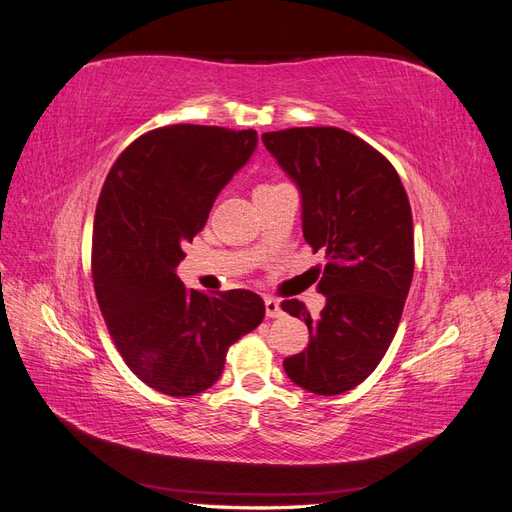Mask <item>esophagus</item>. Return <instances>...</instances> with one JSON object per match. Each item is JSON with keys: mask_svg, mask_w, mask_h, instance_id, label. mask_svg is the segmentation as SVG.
<instances>
[{"mask_svg": "<svg viewBox=\"0 0 512 512\" xmlns=\"http://www.w3.org/2000/svg\"><path fill=\"white\" fill-rule=\"evenodd\" d=\"M265 309H267V316H269V318H277V316H282V307H280V301L273 299V297H267V299H265Z\"/></svg>", "mask_w": 512, "mask_h": 512, "instance_id": "1", "label": "esophagus"}]
</instances>
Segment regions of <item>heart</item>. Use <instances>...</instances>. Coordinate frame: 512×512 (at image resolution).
<instances>
[{
    "mask_svg": "<svg viewBox=\"0 0 512 512\" xmlns=\"http://www.w3.org/2000/svg\"><path fill=\"white\" fill-rule=\"evenodd\" d=\"M260 188H271V185H258V188H256V190H260Z\"/></svg>",
    "mask_w": 512,
    "mask_h": 512,
    "instance_id": "heart-1",
    "label": "heart"
}]
</instances>
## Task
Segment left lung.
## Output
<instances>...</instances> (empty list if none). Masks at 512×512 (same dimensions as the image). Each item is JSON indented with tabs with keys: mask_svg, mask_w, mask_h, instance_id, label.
<instances>
[{
	"mask_svg": "<svg viewBox=\"0 0 512 512\" xmlns=\"http://www.w3.org/2000/svg\"><path fill=\"white\" fill-rule=\"evenodd\" d=\"M262 143L299 185L303 237L327 258L320 318L297 299L282 303L309 329L307 348L284 369L309 393H346L378 367L404 314L414 273L408 194L393 164L346 130L288 128Z\"/></svg>",
	"mask_w": 512,
	"mask_h": 512,
	"instance_id": "8db88e82",
	"label": "left lung"
}]
</instances>
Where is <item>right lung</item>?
<instances>
[{
    "instance_id": "add662e5",
    "label": "right lung",
    "mask_w": 512,
    "mask_h": 512,
    "mask_svg": "<svg viewBox=\"0 0 512 512\" xmlns=\"http://www.w3.org/2000/svg\"><path fill=\"white\" fill-rule=\"evenodd\" d=\"M254 130L177 123L121 151L96 207L91 275L121 359L170 397L207 391L228 348L265 318L250 290H188L175 269L213 200L256 149Z\"/></svg>"
}]
</instances>
